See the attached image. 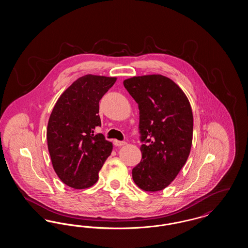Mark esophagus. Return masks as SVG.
I'll use <instances>...</instances> for the list:
<instances>
[{
	"label": "esophagus",
	"instance_id": "34e87169",
	"mask_svg": "<svg viewBox=\"0 0 248 248\" xmlns=\"http://www.w3.org/2000/svg\"><path fill=\"white\" fill-rule=\"evenodd\" d=\"M113 144L115 145V146H124V145H125L126 144V142L125 141H120V140H114L113 141Z\"/></svg>",
	"mask_w": 248,
	"mask_h": 248
}]
</instances>
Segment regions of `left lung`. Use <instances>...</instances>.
<instances>
[{"mask_svg": "<svg viewBox=\"0 0 248 248\" xmlns=\"http://www.w3.org/2000/svg\"><path fill=\"white\" fill-rule=\"evenodd\" d=\"M124 85L139 105L142 159L132 170L143 190L166 188L189 157L193 116L189 99L177 83L160 75L135 76Z\"/></svg>", "mask_w": 248, "mask_h": 248, "instance_id": "left-lung-1", "label": "left lung"}]
</instances>
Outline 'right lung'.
<instances>
[{
    "instance_id": "right-lung-1",
    "label": "right lung",
    "mask_w": 248,
    "mask_h": 248,
    "mask_svg": "<svg viewBox=\"0 0 248 248\" xmlns=\"http://www.w3.org/2000/svg\"><path fill=\"white\" fill-rule=\"evenodd\" d=\"M116 77L87 74L77 79L59 96L48 121V151L60 180L74 189L93 186L111 154L112 143L102 134L99 100Z\"/></svg>"
}]
</instances>
